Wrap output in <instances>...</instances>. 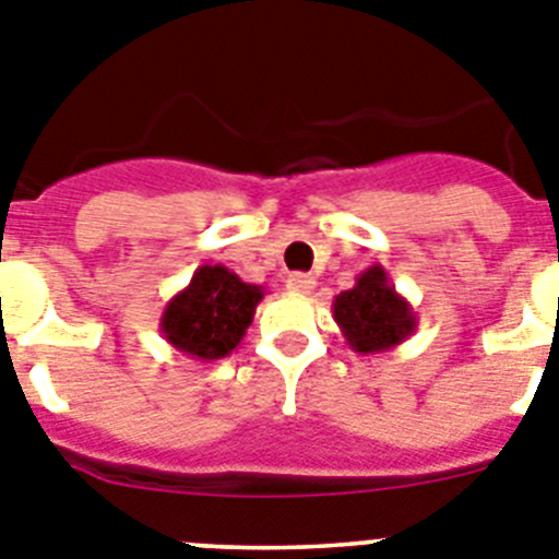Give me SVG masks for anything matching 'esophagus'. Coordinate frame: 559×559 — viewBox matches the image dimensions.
<instances>
[{
	"mask_svg": "<svg viewBox=\"0 0 559 559\" xmlns=\"http://www.w3.org/2000/svg\"><path fill=\"white\" fill-rule=\"evenodd\" d=\"M285 285H288L290 294H310L316 288V280L310 274H288Z\"/></svg>",
	"mask_w": 559,
	"mask_h": 559,
	"instance_id": "esophagus-1",
	"label": "esophagus"
}]
</instances>
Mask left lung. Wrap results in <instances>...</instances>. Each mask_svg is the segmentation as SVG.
<instances>
[{
	"mask_svg": "<svg viewBox=\"0 0 559 559\" xmlns=\"http://www.w3.org/2000/svg\"><path fill=\"white\" fill-rule=\"evenodd\" d=\"M333 319L349 349L360 355L389 353L417 330V313L397 294L383 265H369L355 276L353 288L335 296Z\"/></svg>",
	"mask_w": 559,
	"mask_h": 559,
	"instance_id": "1",
	"label": "left lung"
}]
</instances>
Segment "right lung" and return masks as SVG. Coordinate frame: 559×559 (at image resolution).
Listing matches in <instances>:
<instances>
[{"mask_svg":"<svg viewBox=\"0 0 559 559\" xmlns=\"http://www.w3.org/2000/svg\"><path fill=\"white\" fill-rule=\"evenodd\" d=\"M263 296V285L243 283L226 265H201L165 305L159 330L176 353L195 360L226 358L243 341Z\"/></svg>","mask_w":559,"mask_h":559,"instance_id":"1","label":"right lung"}]
</instances>
